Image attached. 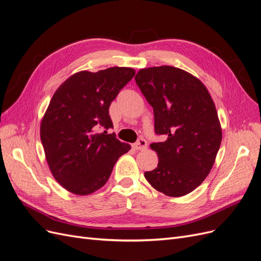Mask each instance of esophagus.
Returning a JSON list of instances; mask_svg holds the SVG:
<instances>
[{
	"mask_svg": "<svg viewBox=\"0 0 261 261\" xmlns=\"http://www.w3.org/2000/svg\"><path fill=\"white\" fill-rule=\"evenodd\" d=\"M147 141L143 138H140L136 144L133 145V149L134 150H145L147 148Z\"/></svg>",
	"mask_w": 261,
	"mask_h": 261,
	"instance_id": "1",
	"label": "esophagus"
}]
</instances>
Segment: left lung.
Masks as SVG:
<instances>
[{"label": "left lung", "instance_id": "1", "mask_svg": "<svg viewBox=\"0 0 261 261\" xmlns=\"http://www.w3.org/2000/svg\"><path fill=\"white\" fill-rule=\"evenodd\" d=\"M135 81L153 108L155 133L167 138L150 145L159 162L146 179L169 197L192 193L208 176L222 140L215 102L200 80L174 66L141 68Z\"/></svg>", "mask_w": 261, "mask_h": 261}]
</instances>
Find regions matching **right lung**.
Segmentation results:
<instances>
[{"instance_id": "add662e5", "label": "right lung", "mask_w": 261, "mask_h": 261, "mask_svg": "<svg viewBox=\"0 0 261 261\" xmlns=\"http://www.w3.org/2000/svg\"><path fill=\"white\" fill-rule=\"evenodd\" d=\"M135 75L132 67L81 70L54 92L41 120L40 138L53 177L69 193L86 196L103 186L118 158L130 149L115 134L109 108Z\"/></svg>"}]
</instances>
